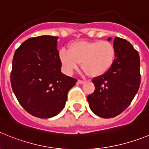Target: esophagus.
I'll return each instance as SVG.
<instances>
[{
    "instance_id": "obj_1",
    "label": "esophagus",
    "mask_w": 149,
    "mask_h": 149,
    "mask_svg": "<svg viewBox=\"0 0 149 149\" xmlns=\"http://www.w3.org/2000/svg\"><path fill=\"white\" fill-rule=\"evenodd\" d=\"M77 82H78V84H83L84 82H85V81H83V80H78V81H77Z\"/></svg>"
}]
</instances>
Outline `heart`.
Listing matches in <instances>:
<instances>
[{
    "label": "heart",
    "instance_id": "1",
    "mask_svg": "<svg viewBox=\"0 0 149 149\" xmlns=\"http://www.w3.org/2000/svg\"><path fill=\"white\" fill-rule=\"evenodd\" d=\"M63 68L68 73L77 69L81 63L83 70L91 77L106 73L116 57L115 47L106 40L81 41L70 45L68 51L63 48L59 53Z\"/></svg>",
    "mask_w": 149,
    "mask_h": 149
}]
</instances>
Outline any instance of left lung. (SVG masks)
I'll return each instance as SVG.
<instances>
[{"instance_id":"left-lung-1","label":"left lung","mask_w":149,"mask_h":149,"mask_svg":"<svg viewBox=\"0 0 149 149\" xmlns=\"http://www.w3.org/2000/svg\"><path fill=\"white\" fill-rule=\"evenodd\" d=\"M113 45V64L106 73L93 79L95 91L87 96L92 111L106 119L113 118L127 108L137 93L141 81L138 51L122 38L116 37Z\"/></svg>"}]
</instances>
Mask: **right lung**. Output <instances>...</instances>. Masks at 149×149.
Masks as SVG:
<instances>
[{
  "instance_id": "obj_1",
  "label": "right lung",
  "mask_w": 149,
  "mask_h": 149,
  "mask_svg": "<svg viewBox=\"0 0 149 149\" xmlns=\"http://www.w3.org/2000/svg\"><path fill=\"white\" fill-rule=\"evenodd\" d=\"M57 36L27 39L13 56L10 81L13 90L27 113L41 119L60 113L77 79L61 72Z\"/></svg>"
}]
</instances>
